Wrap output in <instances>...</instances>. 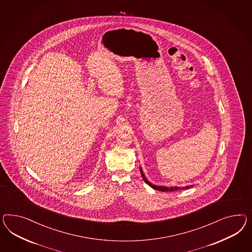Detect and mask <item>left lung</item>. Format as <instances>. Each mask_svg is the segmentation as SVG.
<instances>
[{
	"mask_svg": "<svg viewBox=\"0 0 252 252\" xmlns=\"http://www.w3.org/2000/svg\"><path fill=\"white\" fill-rule=\"evenodd\" d=\"M140 169V172H141V176L143 178L144 181H145V183L148 184V185H150L151 188H153V189H155V190H161V191H174V190H184V189H189L190 187H192L193 185H188V186H185V187H178V186H174V187H167V186H157L155 184H152L151 183H150L149 181H148V179L146 178L145 176V174H144L143 170H142V168L140 167L139 168Z\"/></svg>",
	"mask_w": 252,
	"mask_h": 252,
	"instance_id": "left-lung-1",
	"label": "left lung"
}]
</instances>
